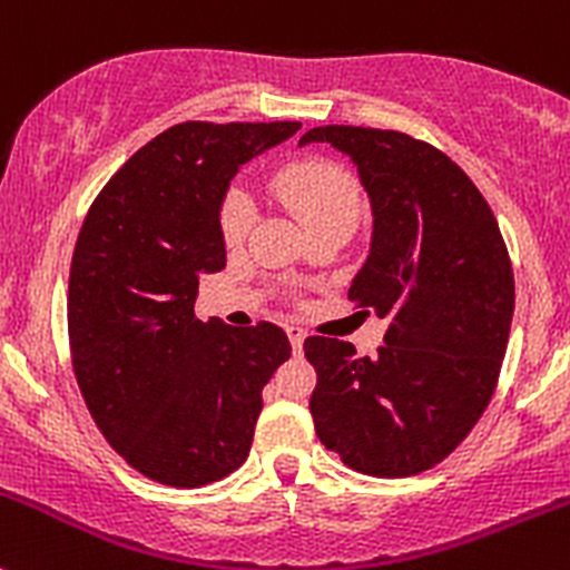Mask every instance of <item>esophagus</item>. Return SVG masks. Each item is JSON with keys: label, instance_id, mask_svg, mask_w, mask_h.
I'll return each mask as SVG.
<instances>
[{"label": "esophagus", "instance_id": "34e87169", "mask_svg": "<svg viewBox=\"0 0 570 570\" xmlns=\"http://www.w3.org/2000/svg\"><path fill=\"white\" fill-rule=\"evenodd\" d=\"M286 336H289L295 353H301L303 351V340H306V331H303L301 325H286Z\"/></svg>", "mask_w": 570, "mask_h": 570}]
</instances>
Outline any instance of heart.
Listing matches in <instances>:
<instances>
[{
  "label": "heart",
  "instance_id": "b5f03b06",
  "mask_svg": "<svg viewBox=\"0 0 570 570\" xmlns=\"http://www.w3.org/2000/svg\"><path fill=\"white\" fill-rule=\"evenodd\" d=\"M273 195L303 225L317 228L325 223H353L358 214V186L347 169L325 158H303L286 164L273 178ZM253 203L245 191H230L219 212V228L228 245H239L250 230Z\"/></svg>",
  "mask_w": 570,
  "mask_h": 570
}]
</instances>
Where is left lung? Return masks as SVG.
<instances>
[{"instance_id":"left-lung-1","label":"left lung","mask_w":570,"mask_h":570,"mask_svg":"<svg viewBox=\"0 0 570 570\" xmlns=\"http://www.w3.org/2000/svg\"><path fill=\"white\" fill-rule=\"evenodd\" d=\"M351 158L373 212L356 306L384 317L379 356L308 336L314 432L367 476L443 462L488 409L510 340L515 281L499 223L465 173L406 132L325 125L301 138Z\"/></svg>"}]
</instances>
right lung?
Segmentation results:
<instances>
[{
  "mask_svg": "<svg viewBox=\"0 0 570 570\" xmlns=\"http://www.w3.org/2000/svg\"><path fill=\"white\" fill-rule=\"evenodd\" d=\"M301 121H184L105 184L69 273L71 364L116 454L169 488H200L250 454L262 390L292 353L273 323L197 320L200 275L225 267L219 228L242 164Z\"/></svg>",
  "mask_w": 570,
  "mask_h": 570,
  "instance_id": "1",
  "label": "right lung"
}]
</instances>
